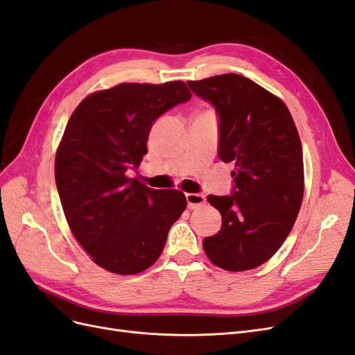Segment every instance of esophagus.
<instances>
[{
    "label": "esophagus",
    "mask_w": 355,
    "mask_h": 355,
    "mask_svg": "<svg viewBox=\"0 0 355 355\" xmlns=\"http://www.w3.org/2000/svg\"><path fill=\"white\" fill-rule=\"evenodd\" d=\"M187 201L189 209H197L206 202V197L202 194H187Z\"/></svg>",
    "instance_id": "1"
}]
</instances>
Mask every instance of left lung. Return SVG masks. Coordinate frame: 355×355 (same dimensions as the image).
Instances as JSON below:
<instances>
[{
	"label": "left lung",
	"instance_id": "left-lung-1",
	"mask_svg": "<svg viewBox=\"0 0 355 355\" xmlns=\"http://www.w3.org/2000/svg\"><path fill=\"white\" fill-rule=\"evenodd\" d=\"M218 115V155L234 163L230 196H209L220 231L202 240L209 259L227 271L252 270L280 249L304 197V157L287 106L239 73L188 81Z\"/></svg>",
	"mask_w": 355,
	"mask_h": 355
}]
</instances>
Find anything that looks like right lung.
<instances>
[{
  "mask_svg": "<svg viewBox=\"0 0 355 355\" xmlns=\"http://www.w3.org/2000/svg\"><path fill=\"white\" fill-rule=\"evenodd\" d=\"M182 81L123 83L87 96L73 111L56 154L55 178L75 239L111 272L151 266L187 209L184 192L127 178L146 154L159 115L191 99Z\"/></svg>",
  "mask_w": 355,
  "mask_h": 355,
  "instance_id": "1",
  "label": "right lung"
}]
</instances>
